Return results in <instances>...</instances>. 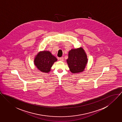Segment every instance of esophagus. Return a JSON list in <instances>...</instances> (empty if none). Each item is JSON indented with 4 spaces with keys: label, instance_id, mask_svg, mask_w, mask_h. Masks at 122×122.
I'll use <instances>...</instances> for the list:
<instances>
[{
    "label": "esophagus",
    "instance_id": "esophagus-1",
    "mask_svg": "<svg viewBox=\"0 0 122 122\" xmlns=\"http://www.w3.org/2000/svg\"><path fill=\"white\" fill-rule=\"evenodd\" d=\"M64 57L62 56V57H59V58H58V59L59 60H60V61H64Z\"/></svg>",
    "mask_w": 122,
    "mask_h": 122
}]
</instances>
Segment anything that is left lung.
I'll return each mask as SVG.
<instances>
[{
  "label": "left lung",
  "instance_id": "8db88e82",
  "mask_svg": "<svg viewBox=\"0 0 122 122\" xmlns=\"http://www.w3.org/2000/svg\"><path fill=\"white\" fill-rule=\"evenodd\" d=\"M87 62L86 54L82 48L72 49L68 54L67 62L72 73H79L83 71Z\"/></svg>",
  "mask_w": 122,
  "mask_h": 122
}]
</instances>
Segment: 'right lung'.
Listing matches in <instances>:
<instances>
[{"mask_svg": "<svg viewBox=\"0 0 122 122\" xmlns=\"http://www.w3.org/2000/svg\"><path fill=\"white\" fill-rule=\"evenodd\" d=\"M57 59L51 52L44 51L39 52L36 56L34 63L37 68L42 72H48L51 71L52 66Z\"/></svg>", "mask_w": 122, "mask_h": 122, "instance_id": "right-lung-1", "label": "right lung"}]
</instances>
